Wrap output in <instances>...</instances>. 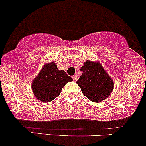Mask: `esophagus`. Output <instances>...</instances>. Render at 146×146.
<instances>
[{"label": "esophagus", "instance_id": "34e87169", "mask_svg": "<svg viewBox=\"0 0 146 146\" xmlns=\"http://www.w3.org/2000/svg\"><path fill=\"white\" fill-rule=\"evenodd\" d=\"M73 80H74V81H77V80H78V77L76 76H73Z\"/></svg>", "mask_w": 146, "mask_h": 146}]
</instances>
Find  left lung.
<instances>
[{
	"instance_id": "1",
	"label": "left lung",
	"mask_w": 146,
	"mask_h": 146,
	"mask_svg": "<svg viewBox=\"0 0 146 146\" xmlns=\"http://www.w3.org/2000/svg\"><path fill=\"white\" fill-rule=\"evenodd\" d=\"M80 70L82 75L76 83L86 98L94 102H100L110 96L114 82L100 63L86 61Z\"/></svg>"
}]
</instances>
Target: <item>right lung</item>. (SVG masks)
Wrapping results in <instances>:
<instances>
[{"label":"right lung","mask_w":146,"mask_h":146,"mask_svg":"<svg viewBox=\"0 0 146 146\" xmlns=\"http://www.w3.org/2000/svg\"><path fill=\"white\" fill-rule=\"evenodd\" d=\"M73 79L64 70H59L54 62L46 64L32 82L35 96L43 102L54 100L66 83Z\"/></svg>","instance_id":"1"}]
</instances>
